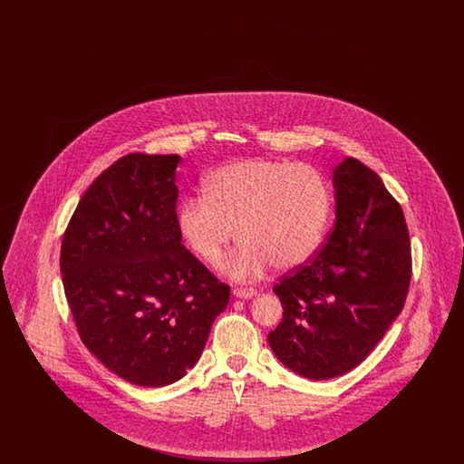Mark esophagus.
<instances>
[{
  "label": "esophagus",
  "instance_id": "obj_1",
  "mask_svg": "<svg viewBox=\"0 0 464 464\" xmlns=\"http://www.w3.org/2000/svg\"><path fill=\"white\" fill-rule=\"evenodd\" d=\"M233 295L237 299H252L256 295V290L254 288H235Z\"/></svg>",
  "mask_w": 464,
  "mask_h": 464
}]
</instances>
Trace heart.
<instances>
[{"label":"heart","instance_id":"1","mask_svg":"<svg viewBox=\"0 0 464 464\" xmlns=\"http://www.w3.org/2000/svg\"><path fill=\"white\" fill-rule=\"evenodd\" d=\"M331 214V186L320 170L254 158L207 177L203 197L180 203L177 229L208 266L221 263L238 233L242 245L222 271L246 282L261 278L273 265L295 269L309 263L324 243Z\"/></svg>","mask_w":464,"mask_h":464}]
</instances>
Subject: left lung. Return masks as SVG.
Wrapping results in <instances>:
<instances>
[{
	"mask_svg": "<svg viewBox=\"0 0 464 464\" xmlns=\"http://www.w3.org/2000/svg\"><path fill=\"white\" fill-rule=\"evenodd\" d=\"M335 224L306 266L273 292L284 320L267 334L275 356L313 381L360 365L403 308L411 243L403 212L381 177L356 158L332 170Z\"/></svg>",
	"mask_w": 464,
	"mask_h": 464,
	"instance_id": "obj_1",
	"label": "left lung"
}]
</instances>
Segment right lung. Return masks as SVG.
<instances>
[{"instance_id":"obj_1","label":"right lung","mask_w":464,"mask_h":464,"mask_svg":"<svg viewBox=\"0 0 464 464\" xmlns=\"http://www.w3.org/2000/svg\"><path fill=\"white\" fill-rule=\"evenodd\" d=\"M179 155L123 156L80 199L63 240L67 303L83 344L146 388L182 379L203 352L229 287L177 229Z\"/></svg>"}]
</instances>
